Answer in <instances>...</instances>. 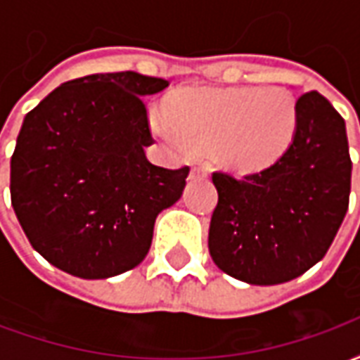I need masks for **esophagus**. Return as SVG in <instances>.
Here are the masks:
<instances>
[{
	"label": "esophagus",
	"mask_w": 360,
	"mask_h": 360,
	"mask_svg": "<svg viewBox=\"0 0 360 360\" xmlns=\"http://www.w3.org/2000/svg\"><path fill=\"white\" fill-rule=\"evenodd\" d=\"M206 175H208V173L204 172V169H198V167H195V169H191V173H188V179H193V181L204 179Z\"/></svg>",
	"instance_id": "obj_1"
}]
</instances>
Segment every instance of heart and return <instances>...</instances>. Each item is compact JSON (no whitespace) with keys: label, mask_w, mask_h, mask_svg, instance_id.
<instances>
[{"label":"heart","mask_w":360,"mask_h":360,"mask_svg":"<svg viewBox=\"0 0 360 360\" xmlns=\"http://www.w3.org/2000/svg\"><path fill=\"white\" fill-rule=\"evenodd\" d=\"M150 127L177 156L212 152L233 172H262L291 148L299 103L283 86L187 89L150 110Z\"/></svg>","instance_id":"1"}]
</instances>
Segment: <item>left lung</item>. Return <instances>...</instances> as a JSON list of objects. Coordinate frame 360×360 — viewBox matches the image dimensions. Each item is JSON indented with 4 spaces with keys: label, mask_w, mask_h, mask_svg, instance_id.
<instances>
[{
    "label": "left lung",
    "mask_w": 360,
    "mask_h": 360,
    "mask_svg": "<svg viewBox=\"0 0 360 360\" xmlns=\"http://www.w3.org/2000/svg\"><path fill=\"white\" fill-rule=\"evenodd\" d=\"M297 103V136L279 162L243 179L212 175L218 206L208 233L210 257L227 276L252 285L302 276L324 258L347 214L345 121L314 90Z\"/></svg>",
    "instance_id": "1"
}]
</instances>
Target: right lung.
Listing matches in <instances>:
<instances>
[{"mask_svg": "<svg viewBox=\"0 0 360 360\" xmlns=\"http://www.w3.org/2000/svg\"><path fill=\"white\" fill-rule=\"evenodd\" d=\"M169 82L123 71L75 79L28 111L11 158V204L32 249L82 279L133 270L188 167L150 164L142 98Z\"/></svg>", "mask_w": 360, "mask_h": 360, "instance_id": "right-lung-1", "label": "right lung"}]
</instances>
